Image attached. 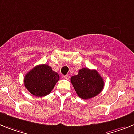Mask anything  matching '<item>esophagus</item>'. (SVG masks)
Listing matches in <instances>:
<instances>
[{
    "mask_svg": "<svg viewBox=\"0 0 134 134\" xmlns=\"http://www.w3.org/2000/svg\"><path fill=\"white\" fill-rule=\"evenodd\" d=\"M63 77L65 79V80H69V77H70V76H69V75H68V74H67V75H64Z\"/></svg>",
    "mask_w": 134,
    "mask_h": 134,
    "instance_id": "obj_1",
    "label": "esophagus"
}]
</instances>
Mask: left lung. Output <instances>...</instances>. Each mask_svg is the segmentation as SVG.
<instances>
[{
	"label": "left lung",
	"instance_id": "8db88e82",
	"mask_svg": "<svg viewBox=\"0 0 134 134\" xmlns=\"http://www.w3.org/2000/svg\"><path fill=\"white\" fill-rule=\"evenodd\" d=\"M77 94L82 99H90L100 94L104 88V80L96 70L82 68L77 75L71 77Z\"/></svg>",
	"mask_w": 134,
	"mask_h": 134
}]
</instances>
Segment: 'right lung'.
<instances>
[{
  "mask_svg": "<svg viewBox=\"0 0 134 134\" xmlns=\"http://www.w3.org/2000/svg\"><path fill=\"white\" fill-rule=\"evenodd\" d=\"M59 80V75L46 64L34 67L25 75L24 86L34 96L42 97L49 94Z\"/></svg>",
  "mask_w": 134,
  "mask_h": 134,
  "instance_id": "right-lung-1",
  "label": "right lung"
}]
</instances>
